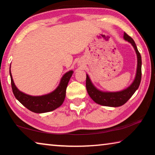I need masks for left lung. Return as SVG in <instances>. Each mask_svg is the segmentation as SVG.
<instances>
[{"label":"left lung","instance_id":"obj_1","mask_svg":"<svg viewBox=\"0 0 155 155\" xmlns=\"http://www.w3.org/2000/svg\"><path fill=\"white\" fill-rule=\"evenodd\" d=\"M124 38L126 41H128L133 46L137 56V73L134 81L128 87L119 92H102L98 90L92 83L88 75L86 74V89L88 94L95 103L109 107H119L121 106L128 101L138 87L141 83V57L136 44L130 36L124 32Z\"/></svg>","mask_w":155,"mask_h":155}]
</instances>
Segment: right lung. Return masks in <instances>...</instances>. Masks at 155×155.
<instances>
[{
	"label": "right lung",
	"mask_w": 155,
	"mask_h": 155,
	"mask_svg": "<svg viewBox=\"0 0 155 155\" xmlns=\"http://www.w3.org/2000/svg\"><path fill=\"white\" fill-rule=\"evenodd\" d=\"M12 91L16 99L30 111L35 113H44L54 110L63 104L65 98L66 88L72 77L73 71L66 72L61 78L58 86L50 94L43 96H30L21 92L14 84L9 70Z\"/></svg>",
	"instance_id": "right-lung-1"
}]
</instances>
